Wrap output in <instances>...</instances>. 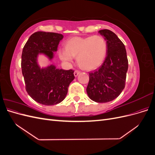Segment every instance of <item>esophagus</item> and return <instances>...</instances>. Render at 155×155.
<instances>
[{
  "label": "esophagus",
  "instance_id": "34e87169",
  "mask_svg": "<svg viewBox=\"0 0 155 155\" xmlns=\"http://www.w3.org/2000/svg\"><path fill=\"white\" fill-rule=\"evenodd\" d=\"M79 73H80V72H79V70H75L74 74V76H75L77 77V76H78V74H79Z\"/></svg>",
  "mask_w": 155,
  "mask_h": 155
}]
</instances>
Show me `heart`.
Listing matches in <instances>:
<instances>
[{
    "instance_id": "obj_1",
    "label": "heart",
    "mask_w": 155,
    "mask_h": 155,
    "mask_svg": "<svg viewBox=\"0 0 155 155\" xmlns=\"http://www.w3.org/2000/svg\"><path fill=\"white\" fill-rule=\"evenodd\" d=\"M107 52V43L101 35L73 37L65 43V48L59 50V56L63 61L71 63L74 57L82 69L93 70L104 63Z\"/></svg>"
}]
</instances>
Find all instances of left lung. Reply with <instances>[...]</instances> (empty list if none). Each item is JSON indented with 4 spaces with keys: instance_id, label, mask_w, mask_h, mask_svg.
I'll return each mask as SVG.
<instances>
[{
    "instance_id": "obj_1",
    "label": "left lung",
    "mask_w": 155,
    "mask_h": 155,
    "mask_svg": "<svg viewBox=\"0 0 155 155\" xmlns=\"http://www.w3.org/2000/svg\"><path fill=\"white\" fill-rule=\"evenodd\" d=\"M107 43L105 59L98 69L89 73L87 87L88 97L97 103L114 100L125 88L128 59L124 43L114 32L101 30Z\"/></svg>"
}]
</instances>
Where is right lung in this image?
Instances as JSON below:
<instances>
[{
  "label": "right lung",
  "mask_w": 155,
  "mask_h": 155,
  "mask_svg": "<svg viewBox=\"0 0 155 155\" xmlns=\"http://www.w3.org/2000/svg\"><path fill=\"white\" fill-rule=\"evenodd\" d=\"M63 38L54 32L37 31L27 41L22 50L21 68L26 91L36 102L45 105L59 104L66 97L70 83L75 78L73 70L56 68L53 64L42 68L37 63V56L43 54L50 60Z\"/></svg>",
  "instance_id": "obj_1"
}]
</instances>
